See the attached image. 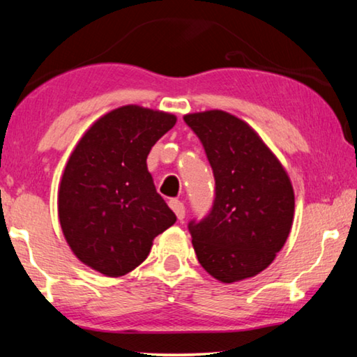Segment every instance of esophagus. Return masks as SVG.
Returning a JSON list of instances; mask_svg holds the SVG:
<instances>
[{"label": "esophagus", "instance_id": "1", "mask_svg": "<svg viewBox=\"0 0 357 357\" xmlns=\"http://www.w3.org/2000/svg\"><path fill=\"white\" fill-rule=\"evenodd\" d=\"M170 208L173 209V213L176 214V217H178L179 220L184 219V217H185V206H184L183 202L170 200Z\"/></svg>", "mask_w": 357, "mask_h": 357}]
</instances>
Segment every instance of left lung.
Returning <instances> with one entry per match:
<instances>
[{"label":"left lung","instance_id":"obj_1","mask_svg":"<svg viewBox=\"0 0 357 357\" xmlns=\"http://www.w3.org/2000/svg\"><path fill=\"white\" fill-rule=\"evenodd\" d=\"M184 121L203 143L215 179L211 213L189 223L193 250L219 282L249 279L274 261L291 231V181L261 137L234 114L208 110Z\"/></svg>","mask_w":357,"mask_h":357}]
</instances>
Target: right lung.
Segmentation results:
<instances>
[{"mask_svg": "<svg viewBox=\"0 0 357 357\" xmlns=\"http://www.w3.org/2000/svg\"><path fill=\"white\" fill-rule=\"evenodd\" d=\"M174 124L172 113L124 105L100 116L77 143L59 184L58 217L83 264L107 277L126 275L176 222L146 165L151 148Z\"/></svg>", "mask_w": 357, "mask_h": 357, "instance_id": "1", "label": "right lung"}]
</instances>
